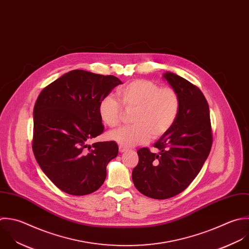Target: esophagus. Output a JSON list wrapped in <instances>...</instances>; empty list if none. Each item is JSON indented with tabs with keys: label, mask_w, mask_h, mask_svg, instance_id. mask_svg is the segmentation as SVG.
Wrapping results in <instances>:
<instances>
[{
	"label": "esophagus",
	"mask_w": 249,
	"mask_h": 249,
	"mask_svg": "<svg viewBox=\"0 0 249 249\" xmlns=\"http://www.w3.org/2000/svg\"><path fill=\"white\" fill-rule=\"evenodd\" d=\"M127 150H128V149H127L126 147H124V146H121V145L119 146V151H120L121 153H123V152H126Z\"/></svg>",
	"instance_id": "34e87169"
}]
</instances>
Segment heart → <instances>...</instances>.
I'll list each match as a JSON object with an SVG mask.
<instances>
[{"label":"heart","mask_w":249,"mask_h":249,"mask_svg":"<svg viewBox=\"0 0 249 249\" xmlns=\"http://www.w3.org/2000/svg\"><path fill=\"white\" fill-rule=\"evenodd\" d=\"M117 96L125 109H134L132 126L108 134L110 141L124 147L143 143L150 135L152 138L162 136L173 126L179 112L178 93L170 87L160 88L150 80L131 81L117 90ZM99 114L105 124L116 127L121 121L122 107L113 97L106 96L99 104Z\"/></svg>","instance_id":"heart-1"}]
</instances>
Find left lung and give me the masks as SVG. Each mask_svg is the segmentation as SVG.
<instances>
[{"instance_id":"obj_1","label":"left lung","mask_w":249,"mask_h":249,"mask_svg":"<svg viewBox=\"0 0 249 249\" xmlns=\"http://www.w3.org/2000/svg\"><path fill=\"white\" fill-rule=\"evenodd\" d=\"M163 77L179 97V112L154 143L159 153L146 147L139 149V163L132 173L136 188L157 200L186 189L200 173L213 144L210 107L202 91L174 72H165Z\"/></svg>"}]
</instances>
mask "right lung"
<instances>
[{
    "instance_id": "right-lung-1",
    "label": "right lung",
    "mask_w": 249,
    "mask_h": 249,
    "mask_svg": "<svg viewBox=\"0 0 249 249\" xmlns=\"http://www.w3.org/2000/svg\"><path fill=\"white\" fill-rule=\"evenodd\" d=\"M121 83L114 75L73 70L38 95L34 107V155L45 176L65 193L83 196L103 185L118 145L89 142L104 132L101 100Z\"/></svg>"
}]
</instances>
